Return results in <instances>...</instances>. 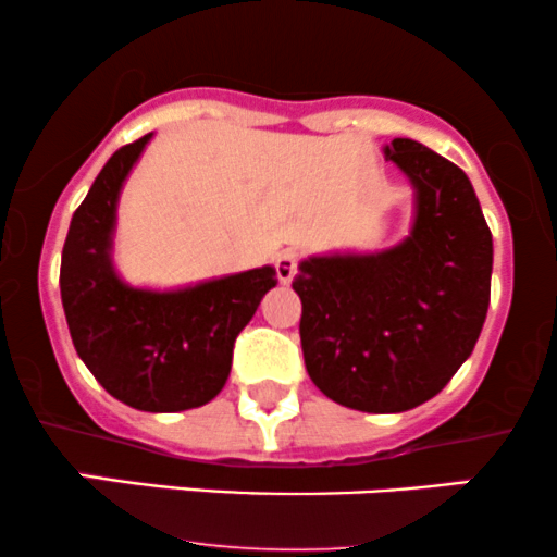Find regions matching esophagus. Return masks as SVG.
<instances>
[{
    "label": "esophagus",
    "mask_w": 557,
    "mask_h": 557,
    "mask_svg": "<svg viewBox=\"0 0 557 557\" xmlns=\"http://www.w3.org/2000/svg\"><path fill=\"white\" fill-rule=\"evenodd\" d=\"M298 261H300V253L298 251H283V253H280L277 261H274V270H277L280 283L287 285L293 277H296Z\"/></svg>",
    "instance_id": "esophagus-1"
}]
</instances>
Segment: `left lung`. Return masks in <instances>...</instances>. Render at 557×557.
<instances>
[{
  "mask_svg": "<svg viewBox=\"0 0 557 557\" xmlns=\"http://www.w3.org/2000/svg\"><path fill=\"white\" fill-rule=\"evenodd\" d=\"M417 188L400 246L300 264L306 372L327 398L369 413L417 408L479 341L490 306L492 233L466 172L419 140L385 146Z\"/></svg>",
  "mask_w": 557,
  "mask_h": 557,
  "instance_id": "8db88e82",
  "label": "left lung"
}]
</instances>
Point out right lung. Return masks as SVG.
<instances>
[{"mask_svg": "<svg viewBox=\"0 0 557 557\" xmlns=\"http://www.w3.org/2000/svg\"><path fill=\"white\" fill-rule=\"evenodd\" d=\"M144 136L110 157L75 209L62 248L60 290L75 350L107 393L125 406L175 413L225 387L235 337L277 285L272 267L175 293L133 290L112 270L110 246L120 188Z\"/></svg>", "mask_w": 557, "mask_h": 557, "instance_id": "1", "label": "right lung"}]
</instances>
